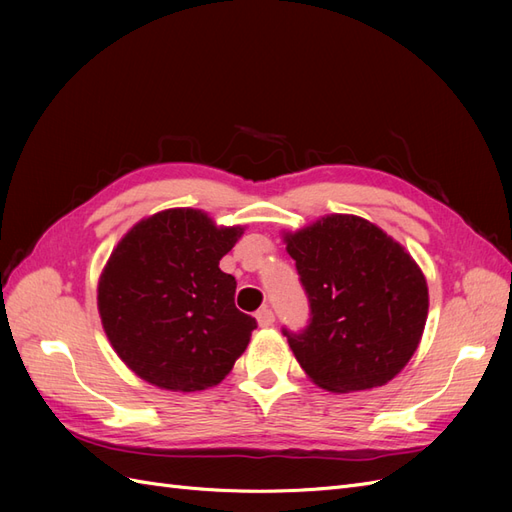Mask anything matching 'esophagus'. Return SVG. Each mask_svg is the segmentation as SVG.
I'll use <instances>...</instances> for the list:
<instances>
[{
	"label": "esophagus",
	"mask_w": 512,
	"mask_h": 512,
	"mask_svg": "<svg viewBox=\"0 0 512 512\" xmlns=\"http://www.w3.org/2000/svg\"><path fill=\"white\" fill-rule=\"evenodd\" d=\"M256 320L260 327H271V324L275 322V314L271 312V307H260L256 312Z\"/></svg>",
	"instance_id": "esophagus-1"
}]
</instances>
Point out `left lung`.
Here are the masks:
<instances>
[{"mask_svg":"<svg viewBox=\"0 0 512 512\" xmlns=\"http://www.w3.org/2000/svg\"><path fill=\"white\" fill-rule=\"evenodd\" d=\"M286 250L309 301L299 333L282 329L305 374L335 393L393 380L421 342L429 294L412 256L356 215H327Z\"/></svg>","mask_w":512,"mask_h":512,"instance_id":"left-lung-1","label":"left lung"}]
</instances>
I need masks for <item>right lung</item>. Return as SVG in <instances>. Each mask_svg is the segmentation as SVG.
I'll return each instance as SVG.
<instances>
[{
  "label": "right lung",
  "mask_w": 512,
  "mask_h": 512,
  "mask_svg": "<svg viewBox=\"0 0 512 512\" xmlns=\"http://www.w3.org/2000/svg\"><path fill=\"white\" fill-rule=\"evenodd\" d=\"M243 228H218L203 211L168 209L138 222L98 284L102 327L136 376L168 391H205L250 344L256 318L235 305L220 269Z\"/></svg>",
  "instance_id": "obj_1"
}]
</instances>
